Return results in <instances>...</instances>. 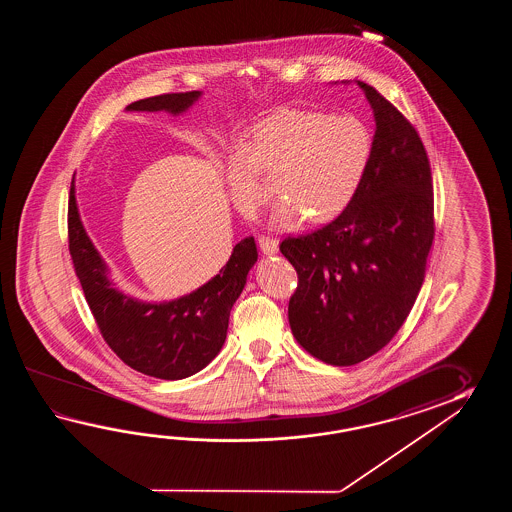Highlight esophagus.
Listing matches in <instances>:
<instances>
[{
  "label": "esophagus",
  "mask_w": 512,
  "mask_h": 512,
  "mask_svg": "<svg viewBox=\"0 0 512 512\" xmlns=\"http://www.w3.org/2000/svg\"><path fill=\"white\" fill-rule=\"evenodd\" d=\"M258 245H260L261 251L265 252V254H274V252L278 251V240L271 238V236H265V234L258 236Z\"/></svg>",
  "instance_id": "obj_1"
}]
</instances>
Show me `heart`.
Here are the masks:
<instances>
[{"label": "heart", "mask_w": 512, "mask_h": 512, "mask_svg": "<svg viewBox=\"0 0 512 512\" xmlns=\"http://www.w3.org/2000/svg\"><path fill=\"white\" fill-rule=\"evenodd\" d=\"M371 153L373 135L359 117L282 109L260 120L251 141L230 155V196L243 216H256L272 196L261 174L269 175L283 197L272 212L276 229H296L307 216L326 223L357 196Z\"/></svg>", "instance_id": "b5f03b06"}]
</instances>
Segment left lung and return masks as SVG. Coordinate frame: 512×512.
I'll use <instances>...</instances> for the list:
<instances>
[{
	"mask_svg": "<svg viewBox=\"0 0 512 512\" xmlns=\"http://www.w3.org/2000/svg\"><path fill=\"white\" fill-rule=\"evenodd\" d=\"M375 115L370 168L355 199L280 251L298 285L289 324L298 344L331 366L381 351L410 315L434 241V190L425 146L410 120L359 82Z\"/></svg>",
	"mask_w": 512,
	"mask_h": 512,
	"instance_id": "left-lung-1",
	"label": "left lung"
}]
</instances>
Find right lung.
<instances>
[{
	"label": "right lung",
	"mask_w": 512,
	"mask_h": 512,
	"mask_svg": "<svg viewBox=\"0 0 512 512\" xmlns=\"http://www.w3.org/2000/svg\"><path fill=\"white\" fill-rule=\"evenodd\" d=\"M199 91L164 93L131 102L128 111L183 113ZM69 254L98 331L124 364L144 375L177 381L203 370L223 348L230 309L258 260L254 238L241 240L227 265L194 293L172 302L146 304L109 282L106 263L87 238L78 216L75 185L67 207Z\"/></svg>",
	"instance_id": "obj_1"
}]
</instances>
